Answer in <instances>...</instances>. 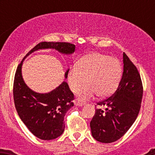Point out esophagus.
I'll return each mask as SVG.
<instances>
[{
    "label": "esophagus",
    "instance_id": "1",
    "mask_svg": "<svg viewBox=\"0 0 155 155\" xmlns=\"http://www.w3.org/2000/svg\"><path fill=\"white\" fill-rule=\"evenodd\" d=\"M84 104H83V103H80L79 102V101H76V102H75V105L78 106V107H82V106H84Z\"/></svg>",
    "mask_w": 155,
    "mask_h": 155
}]
</instances>
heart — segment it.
<instances>
[{"mask_svg":"<svg viewBox=\"0 0 155 155\" xmlns=\"http://www.w3.org/2000/svg\"><path fill=\"white\" fill-rule=\"evenodd\" d=\"M122 75L120 61L100 52H93L81 58L70 68L68 79L70 89L78 93L81 101H87L97 95L106 97L113 93L118 87Z\"/></svg>","mask_w":155,"mask_h":155,"instance_id":"b5f03b06","label":"heart"}]
</instances>
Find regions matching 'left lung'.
Returning a JSON list of instances; mask_svg holds the SVG:
<instances>
[{
    "mask_svg": "<svg viewBox=\"0 0 155 155\" xmlns=\"http://www.w3.org/2000/svg\"><path fill=\"white\" fill-rule=\"evenodd\" d=\"M124 71L118 88L113 94L97 105L105 111L95 109L90 122L92 137L98 142L110 143L126 134L137 119L141 107L143 87L137 67L123 53Z\"/></svg>",
    "mask_w": 155,
    "mask_h": 155,
    "instance_id": "8db88e82",
    "label": "left lung"
}]
</instances>
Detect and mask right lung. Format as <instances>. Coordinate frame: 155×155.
Masks as SVG:
<instances>
[{
    "label": "right lung",
    "mask_w": 155,
    "mask_h": 155,
    "mask_svg": "<svg viewBox=\"0 0 155 155\" xmlns=\"http://www.w3.org/2000/svg\"><path fill=\"white\" fill-rule=\"evenodd\" d=\"M74 44L64 42H41L25 56L16 69L13 82L14 104L18 115L28 130L43 140H54L64 130L66 112L73 107L74 94L68 84L63 82L58 87L46 94H40L30 89L21 76L24 59L39 49L54 48L62 54H72ZM69 70L65 73L68 77Z\"/></svg>",
    "instance_id": "obj_1"
}]
</instances>
